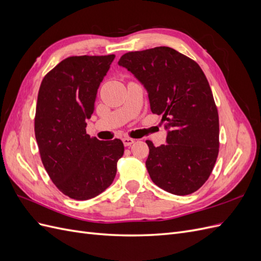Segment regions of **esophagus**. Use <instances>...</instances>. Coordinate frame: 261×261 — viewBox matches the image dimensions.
Masks as SVG:
<instances>
[{"instance_id":"obj_1","label":"esophagus","mask_w":261,"mask_h":261,"mask_svg":"<svg viewBox=\"0 0 261 261\" xmlns=\"http://www.w3.org/2000/svg\"><path fill=\"white\" fill-rule=\"evenodd\" d=\"M123 144H124V146H130L132 144H134L135 143V139H133V138H129V137H124L123 139Z\"/></svg>"}]
</instances>
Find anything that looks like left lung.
<instances>
[{
    "label": "left lung",
    "mask_w": 261,
    "mask_h": 261,
    "mask_svg": "<svg viewBox=\"0 0 261 261\" xmlns=\"http://www.w3.org/2000/svg\"><path fill=\"white\" fill-rule=\"evenodd\" d=\"M118 64L144 84L153 114L162 115L168 144L146 140V168L153 183L189 195L206 183L219 153V114L206 75L197 63L169 46L127 52Z\"/></svg>",
    "instance_id": "8db88e82"
}]
</instances>
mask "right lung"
<instances>
[{
    "mask_svg": "<svg viewBox=\"0 0 261 261\" xmlns=\"http://www.w3.org/2000/svg\"><path fill=\"white\" fill-rule=\"evenodd\" d=\"M115 58L69 57L46 74L38 92L35 135L43 167L60 192L88 200L112 184L122 140H98L86 134L97 91Z\"/></svg>",
    "mask_w": 261,
    "mask_h": 261,
    "instance_id": "right-lung-1",
    "label": "right lung"
}]
</instances>
